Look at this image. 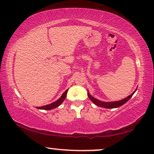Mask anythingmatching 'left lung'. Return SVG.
<instances>
[{"label": "left lung", "mask_w": 154, "mask_h": 154, "mask_svg": "<svg viewBox=\"0 0 154 154\" xmlns=\"http://www.w3.org/2000/svg\"><path fill=\"white\" fill-rule=\"evenodd\" d=\"M136 90H137V88H136ZM136 90L131 95H130V96H128L127 98L121 100H119V101H116V102L100 101V100H97L96 98H95L93 96H91L88 92V96L91 100L93 103L95 104V105L97 106H99V107H105V108H116V107H120V106H121V105H123V104H125L127 101H128V100H130V98L133 96V95L134 94V93L136 91Z\"/></svg>", "instance_id": "8db88e82"}]
</instances>
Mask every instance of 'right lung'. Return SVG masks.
Wrapping results in <instances>:
<instances>
[{
    "label": "right lung",
    "mask_w": 154,
    "mask_h": 154,
    "mask_svg": "<svg viewBox=\"0 0 154 154\" xmlns=\"http://www.w3.org/2000/svg\"><path fill=\"white\" fill-rule=\"evenodd\" d=\"M68 90H66V91H65L63 94H62L61 97L59 99H58L57 100L54 102V103L49 104V105H44V106H42V107H37L38 109H45V110H50V109H52L54 108H56L59 106L60 104H61L63 100L66 98V94L67 93H68Z\"/></svg>",
    "instance_id": "1"
}]
</instances>
